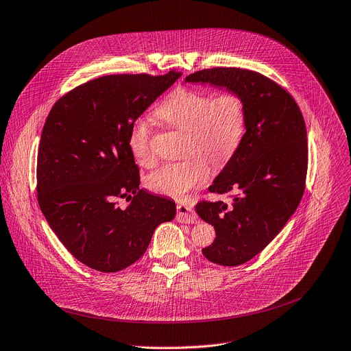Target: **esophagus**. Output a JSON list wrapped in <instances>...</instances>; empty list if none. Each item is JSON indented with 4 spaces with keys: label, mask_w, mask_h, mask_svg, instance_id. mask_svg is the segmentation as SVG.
I'll list each match as a JSON object with an SVG mask.
<instances>
[{
    "label": "esophagus",
    "mask_w": 351,
    "mask_h": 351,
    "mask_svg": "<svg viewBox=\"0 0 351 351\" xmlns=\"http://www.w3.org/2000/svg\"><path fill=\"white\" fill-rule=\"evenodd\" d=\"M177 221L182 223H197L198 217L191 206L177 205Z\"/></svg>",
    "instance_id": "34e87169"
}]
</instances>
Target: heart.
<instances>
[{
	"label": "heart",
	"mask_w": 351,
	"mask_h": 351,
	"mask_svg": "<svg viewBox=\"0 0 351 351\" xmlns=\"http://www.w3.org/2000/svg\"><path fill=\"white\" fill-rule=\"evenodd\" d=\"M156 115L170 128L184 132L180 161L167 163L147 176L150 191L181 199L208 176V163L222 169L240 147L247 126L245 101L237 94L213 97L190 88L173 91L156 108ZM152 129L146 119L133 123L129 147L142 166H150L154 154L150 147Z\"/></svg>",
	"instance_id": "obj_1"
}]
</instances>
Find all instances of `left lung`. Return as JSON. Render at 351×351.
Wrapping results in <instances>:
<instances>
[{
	"mask_svg": "<svg viewBox=\"0 0 351 351\" xmlns=\"http://www.w3.org/2000/svg\"><path fill=\"white\" fill-rule=\"evenodd\" d=\"M185 83L226 88L246 105L245 138L209 186L210 193H233L232 204L195 206L217 232L202 254L219 265L245 264L281 232L301 202L308 170L305 121L293 98L257 71L215 67L186 75Z\"/></svg>",
	"mask_w": 351,
	"mask_h": 351,
	"instance_id": "8db88e82",
	"label": "left lung"
}]
</instances>
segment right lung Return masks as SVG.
Segmentation results:
<instances>
[{
  "label": "right lung",
  "instance_id": "add662e5",
  "mask_svg": "<svg viewBox=\"0 0 351 351\" xmlns=\"http://www.w3.org/2000/svg\"><path fill=\"white\" fill-rule=\"evenodd\" d=\"M181 77L114 74L62 97L45 122L38 152V202L63 246L101 273L138 261L176 204L139 188L132 126ZM126 197V208L117 199Z\"/></svg>",
  "mask_w": 351,
  "mask_h": 351
}]
</instances>
